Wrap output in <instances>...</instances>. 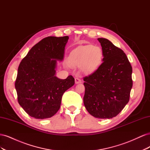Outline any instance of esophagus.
Here are the masks:
<instances>
[{
    "mask_svg": "<svg viewBox=\"0 0 150 150\" xmlns=\"http://www.w3.org/2000/svg\"><path fill=\"white\" fill-rule=\"evenodd\" d=\"M81 82H82V81H81L79 78H75V83L76 84H79V83H81Z\"/></svg>",
    "mask_w": 150,
    "mask_h": 150,
    "instance_id": "34e87169",
    "label": "esophagus"
}]
</instances>
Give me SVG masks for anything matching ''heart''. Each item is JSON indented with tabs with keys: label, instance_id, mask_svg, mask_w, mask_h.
<instances>
[{
	"label": "heart",
	"instance_id": "1",
	"mask_svg": "<svg viewBox=\"0 0 150 150\" xmlns=\"http://www.w3.org/2000/svg\"><path fill=\"white\" fill-rule=\"evenodd\" d=\"M103 57L102 49L93 45L81 46L71 52L67 64L72 67H81L84 73H91L101 64Z\"/></svg>",
	"mask_w": 150,
	"mask_h": 150
}]
</instances>
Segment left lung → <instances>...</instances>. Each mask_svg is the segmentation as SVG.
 Masks as SVG:
<instances>
[{
    "label": "left lung",
    "instance_id": "8db88e82",
    "mask_svg": "<svg viewBox=\"0 0 150 150\" xmlns=\"http://www.w3.org/2000/svg\"><path fill=\"white\" fill-rule=\"evenodd\" d=\"M103 63L84 78V104L91 115L100 119L115 117L128 103L133 86L132 67L125 53L105 38H98Z\"/></svg>",
    "mask_w": 150,
    "mask_h": 150
}]
</instances>
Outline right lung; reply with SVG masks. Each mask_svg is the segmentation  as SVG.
<instances>
[{"label":"right lung","mask_w":150,"mask_h":150,"mask_svg":"<svg viewBox=\"0 0 150 150\" xmlns=\"http://www.w3.org/2000/svg\"><path fill=\"white\" fill-rule=\"evenodd\" d=\"M68 36H49L30 49L21 62L15 88L20 106L31 117L46 119L59 110L64 93L74 84L69 76H56L57 62L64 59Z\"/></svg>","instance_id":"obj_1"}]
</instances>
